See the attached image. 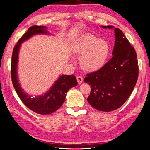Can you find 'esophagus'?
I'll return each instance as SVG.
<instances>
[{
    "label": "esophagus",
    "mask_w": 150,
    "mask_h": 150,
    "mask_svg": "<svg viewBox=\"0 0 150 150\" xmlns=\"http://www.w3.org/2000/svg\"><path fill=\"white\" fill-rule=\"evenodd\" d=\"M77 80L79 84H81L83 81V77H81V76H78V77H77Z\"/></svg>",
    "instance_id": "1"
}]
</instances>
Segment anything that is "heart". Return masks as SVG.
I'll list each match as a JSON object with an SVG mask.
<instances>
[{
  "label": "heart",
  "instance_id": "1",
  "mask_svg": "<svg viewBox=\"0 0 150 150\" xmlns=\"http://www.w3.org/2000/svg\"><path fill=\"white\" fill-rule=\"evenodd\" d=\"M74 52L81 55L83 68L89 71H96L105 64L107 58L109 45L103 39H98L95 35L85 34L76 40Z\"/></svg>",
  "mask_w": 150,
  "mask_h": 150
}]
</instances>
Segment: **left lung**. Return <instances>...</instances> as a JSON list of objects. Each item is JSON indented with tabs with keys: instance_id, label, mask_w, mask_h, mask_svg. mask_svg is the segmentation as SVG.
<instances>
[{
	"instance_id": "1",
	"label": "left lung",
	"mask_w": 150,
	"mask_h": 150,
	"mask_svg": "<svg viewBox=\"0 0 150 150\" xmlns=\"http://www.w3.org/2000/svg\"><path fill=\"white\" fill-rule=\"evenodd\" d=\"M115 33L112 57L100 69L88 73L84 79L85 82L91 86L88 103L96 110L104 112L120 108L131 95L138 77L135 50L120 29L115 28Z\"/></svg>"
}]
</instances>
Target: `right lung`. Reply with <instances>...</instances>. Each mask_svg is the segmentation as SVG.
<instances>
[{
    "mask_svg": "<svg viewBox=\"0 0 150 150\" xmlns=\"http://www.w3.org/2000/svg\"><path fill=\"white\" fill-rule=\"evenodd\" d=\"M47 34V27L32 26L20 38L14 47L11 62V78L12 84L20 100L30 110L40 115H49L58 110L65 100L66 93L71 88L77 85L74 75H63L57 79L50 89L41 96H31L24 93L18 83L17 76V65L20 47L23 42L35 34Z\"/></svg>",
    "mask_w": 150,
    "mask_h": 150,
    "instance_id": "right-lung-1",
    "label": "right lung"
}]
</instances>
